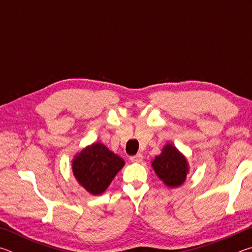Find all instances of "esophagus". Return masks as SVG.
<instances>
[{
	"instance_id": "1",
	"label": "esophagus",
	"mask_w": 252,
	"mask_h": 252,
	"mask_svg": "<svg viewBox=\"0 0 252 252\" xmlns=\"http://www.w3.org/2000/svg\"><path fill=\"white\" fill-rule=\"evenodd\" d=\"M142 159H143V156L141 155V153H138V155L130 157V160H131L132 162H141Z\"/></svg>"
}]
</instances>
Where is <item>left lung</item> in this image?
I'll return each mask as SVG.
<instances>
[{
    "label": "left lung",
    "mask_w": 252,
    "mask_h": 252,
    "mask_svg": "<svg viewBox=\"0 0 252 252\" xmlns=\"http://www.w3.org/2000/svg\"><path fill=\"white\" fill-rule=\"evenodd\" d=\"M152 167L158 177L169 187H179L186 180L187 160L171 144H167L161 155L156 157Z\"/></svg>",
    "instance_id": "8db88e82"
}]
</instances>
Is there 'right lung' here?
<instances>
[{
    "instance_id": "obj_1",
    "label": "right lung",
    "mask_w": 252,
    "mask_h": 252,
    "mask_svg": "<svg viewBox=\"0 0 252 252\" xmlns=\"http://www.w3.org/2000/svg\"><path fill=\"white\" fill-rule=\"evenodd\" d=\"M125 161L104 144L94 143L80 153L73 161V173L89 192L101 194L120 171Z\"/></svg>"
}]
</instances>
